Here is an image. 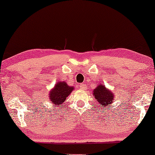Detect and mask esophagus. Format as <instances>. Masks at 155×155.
<instances>
[{"instance_id": "34e87169", "label": "esophagus", "mask_w": 155, "mask_h": 155, "mask_svg": "<svg viewBox=\"0 0 155 155\" xmlns=\"http://www.w3.org/2000/svg\"><path fill=\"white\" fill-rule=\"evenodd\" d=\"M80 89H81V90H86L87 88V84H86L82 83V84H80Z\"/></svg>"}]
</instances>
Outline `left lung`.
I'll use <instances>...</instances> for the list:
<instances>
[{
  "mask_svg": "<svg viewBox=\"0 0 155 155\" xmlns=\"http://www.w3.org/2000/svg\"><path fill=\"white\" fill-rule=\"evenodd\" d=\"M93 95L95 99L98 101L99 105L105 109L106 107H110L114 99V93L101 84H99L97 88L93 90Z\"/></svg>",
  "mask_w": 155,
  "mask_h": 155,
  "instance_id": "left-lung-1",
  "label": "left lung"
}]
</instances>
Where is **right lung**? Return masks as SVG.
Here are the masks:
<instances>
[{
  "label": "right lung",
  "mask_w": 155,
  "mask_h": 155,
  "mask_svg": "<svg viewBox=\"0 0 155 155\" xmlns=\"http://www.w3.org/2000/svg\"><path fill=\"white\" fill-rule=\"evenodd\" d=\"M73 90V87H70L65 82H58L54 86V88L50 92L49 99L52 104L55 106L61 107V104L64 101Z\"/></svg>",
  "instance_id": "1"
}]
</instances>
